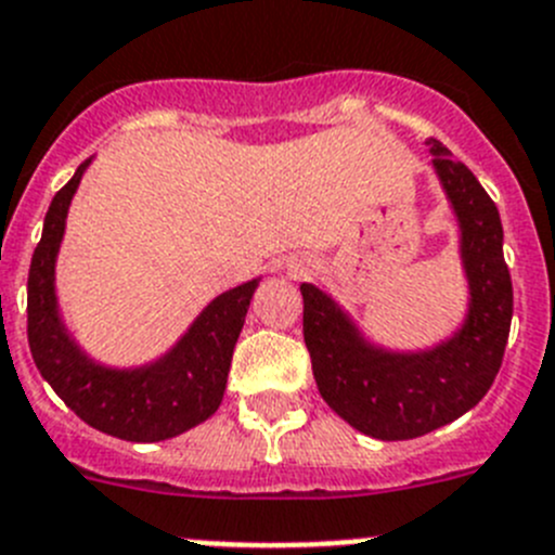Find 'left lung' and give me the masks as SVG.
<instances>
[{
  "label": "left lung",
  "instance_id": "left-lung-1",
  "mask_svg": "<svg viewBox=\"0 0 555 555\" xmlns=\"http://www.w3.org/2000/svg\"><path fill=\"white\" fill-rule=\"evenodd\" d=\"M435 170L462 228L470 311L443 347L393 354L369 347L338 305L302 283V335L319 393L340 418L377 440H413L451 424L490 390L512 324V278L495 203L460 159L431 140Z\"/></svg>",
  "mask_w": 555,
  "mask_h": 555
}]
</instances>
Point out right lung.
I'll return each mask as SVG.
<instances>
[{"label": "right lung", "instance_id": "right-lung-1", "mask_svg": "<svg viewBox=\"0 0 555 555\" xmlns=\"http://www.w3.org/2000/svg\"><path fill=\"white\" fill-rule=\"evenodd\" d=\"M88 162L52 197L43 220V236L33 253L27 281L29 352L40 377L85 424L131 443H156L217 413L225 393L233 347L258 281L220 294L197 317L190 333L178 340V347L149 369L112 371L85 358L60 322L54 258L70 197Z\"/></svg>", "mask_w": 555, "mask_h": 555}]
</instances>
